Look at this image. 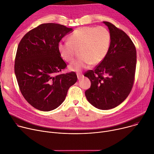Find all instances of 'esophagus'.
<instances>
[{"mask_svg":"<svg viewBox=\"0 0 154 154\" xmlns=\"http://www.w3.org/2000/svg\"><path fill=\"white\" fill-rule=\"evenodd\" d=\"M76 75H77V77H78V79H80L81 78H82L83 77V74H81V73H77Z\"/></svg>","mask_w":154,"mask_h":154,"instance_id":"esophagus-1","label":"esophagus"}]
</instances>
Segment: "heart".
I'll list each match as a JSON object with an SVG mask.
<instances>
[{
  "label": "heart",
  "mask_w": 154,
  "mask_h": 154,
  "mask_svg": "<svg viewBox=\"0 0 154 154\" xmlns=\"http://www.w3.org/2000/svg\"><path fill=\"white\" fill-rule=\"evenodd\" d=\"M68 40L60 42L58 50L67 62L73 61L79 51L80 58L68 66L70 71L78 72L103 61L109 50L111 37L104 26H81L73 32Z\"/></svg>",
  "instance_id": "1"
}]
</instances>
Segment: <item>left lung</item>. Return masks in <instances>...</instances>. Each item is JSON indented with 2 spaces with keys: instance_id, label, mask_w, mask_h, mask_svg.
Here are the masks:
<instances>
[{
  "instance_id": "obj_1",
  "label": "left lung",
  "mask_w": 154,
  "mask_h": 154,
  "mask_svg": "<svg viewBox=\"0 0 154 154\" xmlns=\"http://www.w3.org/2000/svg\"><path fill=\"white\" fill-rule=\"evenodd\" d=\"M111 41L107 55L94 70L84 76L91 81L85 91L88 102L102 110L112 109L129 96L134 81L136 68V49L124 31L108 22Z\"/></svg>"
}]
</instances>
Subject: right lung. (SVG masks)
<instances>
[{"instance_id": "obj_1", "label": "right lung", "mask_w": 154, "mask_h": 154, "mask_svg": "<svg viewBox=\"0 0 154 154\" xmlns=\"http://www.w3.org/2000/svg\"><path fill=\"white\" fill-rule=\"evenodd\" d=\"M71 32V28L63 25L43 23L26 33L19 44L15 74L23 96L37 109H56L76 82L75 72L60 73L66 64L61 57L58 44Z\"/></svg>"}]
</instances>
